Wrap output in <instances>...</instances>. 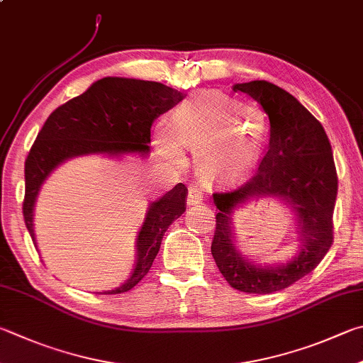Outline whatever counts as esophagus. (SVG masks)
Segmentation results:
<instances>
[{"mask_svg":"<svg viewBox=\"0 0 363 363\" xmlns=\"http://www.w3.org/2000/svg\"><path fill=\"white\" fill-rule=\"evenodd\" d=\"M203 203V194L199 187L192 186L189 189V194H187V204L189 206H196V204H201Z\"/></svg>","mask_w":363,"mask_h":363,"instance_id":"esophagus-1","label":"esophagus"}]
</instances>
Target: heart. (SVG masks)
<instances>
[{
  "label": "heart",
  "instance_id": "obj_1",
  "mask_svg": "<svg viewBox=\"0 0 363 363\" xmlns=\"http://www.w3.org/2000/svg\"><path fill=\"white\" fill-rule=\"evenodd\" d=\"M268 130L259 106L211 91L182 103L169 125H162L157 144L173 162L182 146L195 152L199 176L206 182H233L254 167Z\"/></svg>",
  "mask_w": 363,
  "mask_h": 363
}]
</instances>
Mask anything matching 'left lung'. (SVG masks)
Masks as SVG:
<instances>
[{"label":"left lung","mask_w":363,"mask_h":363,"mask_svg":"<svg viewBox=\"0 0 363 363\" xmlns=\"http://www.w3.org/2000/svg\"><path fill=\"white\" fill-rule=\"evenodd\" d=\"M260 104L269 121V144L254 174L236 190L213 194L219 213L211 254L236 291H282L319 265L333 242V208L338 179L332 146L320 122L284 89L267 81L235 84ZM254 199L281 201L291 208L301 249L284 264H257L234 245L231 216Z\"/></svg>","instance_id":"8db88e82"}]
</instances>
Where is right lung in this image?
Listing matches in <instances>:
<instances>
[{"label":"right lung","mask_w":363,"mask_h":363,"mask_svg":"<svg viewBox=\"0 0 363 363\" xmlns=\"http://www.w3.org/2000/svg\"><path fill=\"white\" fill-rule=\"evenodd\" d=\"M182 98V91L160 82L103 77L82 95L57 108L38 133L25 162L23 217L33 242L36 245L33 211L39 190L52 171L67 160L84 155H106L113 159L125 155L147 157L154 121ZM186 195L187 189L179 182L149 204L136 238L133 273L113 291L98 294L128 292L149 273L164 232L186 211Z\"/></svg>","instance_id":"1"}]
</instances>
